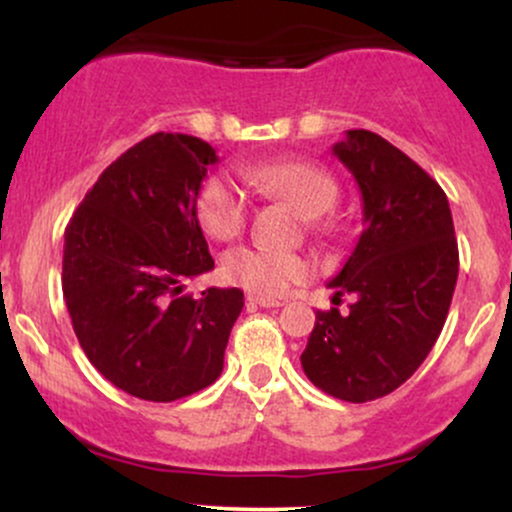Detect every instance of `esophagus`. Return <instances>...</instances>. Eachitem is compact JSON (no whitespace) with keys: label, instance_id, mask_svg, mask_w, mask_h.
<instances>
[{"label":"esophagus","instance_id":"obj_1","mask_svg":"<svg viewBox=\"0 0 512 512\" xmlns=\"http://www.w3.org/2000/svg\"><path fill=\"white\" fill-rule=\"evenodd\" d=\"M248 305L252 308H279V301H274V298H262V296H248Z\"/></svg>","mask_w":512,"mask_h":512}]
</instances>
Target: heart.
<instances>
[{
	"mask_svg": "<svg viewBox=\"0 0 512 512\" xmlns=\"http://www.w3.org/2000/svg\"><path fill=\"white\" fill-rule=\"evenodd\" d=\"M248 178L267 195L289 202L305 216L310 231H325L327 214L339 199V185L330 170L298 158H276L257 163ZM248 195L226 175H209L199 185L195 197V216L207 236L216 240L236 238L248 221ZM223 276L245 291L262 298L284 296L291 286L301 284L313 274V267L298 252L269 250L262 245H240L228 250L221 262Z\"/></svg>",
	"mask_w": 512,
	"mask_h": 512,
	"instance_id": "b5f03b06",
	"label": "heart"
}]
</instances>
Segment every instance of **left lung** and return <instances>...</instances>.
Masks as SVG:
<instances>
[{
    "label": "left lung",
    "mask_w": 512,
    "mask_h": 512,
    "mask_svg": "<svg viewBox=\"0 0 512 512\" xmlns=\"http://www.w3.org/2000/svg\"><path fill=\"white\" fill-rule=\"evenodd\" d=\"M332 151L361 190L363 233L327 286L356 303L344 315L317 310L301 363L315 387L358 404L390 395L424 363L460 255L448 197L419 163L368 129H349Z\"/></svg>",
    "instance_id": "obj_1"
}]
</instances>
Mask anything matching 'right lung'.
<instances>
[{
	"mask_svg": "<svg viewBox=\"0 0 512 512\" xmlns=\"http://www.w3.org/2000/svg\"><path fill=\"white\" fill-rule=\"evenodd\" d=\"M216 161L204 139L151 134L103 170L64 231L62 291L76 339L132 397L175 402L223 370L243 291L182 293L214 269L195 197Z\"/></svg>",
	"mask_w": 512,
	"mask_h": 512,
	"instance_id": "add662e5",
	"label": "right lung"
}]
</instances>
